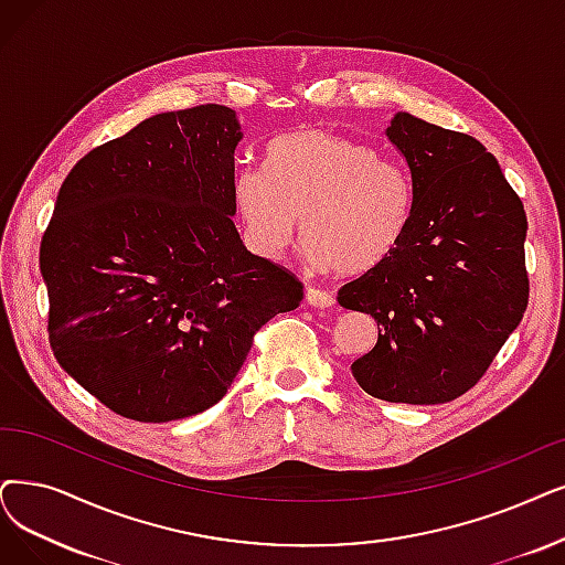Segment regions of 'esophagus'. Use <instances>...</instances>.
Wrapping results in <instances>:
<instances>
[{
	"instance_id": "obj_1",
	"label": "esophagus",
	"mask_w": 565,
	"mask_h": 565,
	"mask_svg": "<svg viewBox=\"0 0 565 565\" xmlns=\"http://www.w3.org/2000/svg\"><path fill=\"white\" fill-rule=\"evenodd\" d=\"M306 301H308V306H312V308H331L335 299H333V295H329V291H324V289L308 287V289H306Z\"/></svg>"
}]
</instances>
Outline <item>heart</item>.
<instances>
[{
	"instance_id": "b5f03b06",
	"label": "heart",
	"mask_w": 565,
	"mask_h": 565,
	"mask_svg": "<svg viewBox=\"0 0 565 565\" xmlns=\"http://www.w3.org/2000/svg\"><path fill=\"white\" fill-rule=\"evenodd\" d=\"M232 199L259 257L280 259L301 234L315 266L361 276L403 245L417 192L411 171L373 146L306 127L268 143L266 171L238 169Z\"/></svg>"
}]
</instances>
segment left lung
<instances>
[{
	"instance_id": "8db88e82",
	"label": "left lung",
	"mask_w": 565,
	"mask_h": 565,
	"mask_svg": "<svg viewBox=\"0 0 565 565\" xmlns=\"http://www.w3.org/2000/svg\"><path fill=\"white\" fill-rule=\"evenodd\" d=\"M387 137L411 167L417 204L398 250L338 289V303L380 329L352 375L382 401L447 403L478 385L524 318L526 213L468 134L396 113Z\"/></svg>"
}]
</instances>
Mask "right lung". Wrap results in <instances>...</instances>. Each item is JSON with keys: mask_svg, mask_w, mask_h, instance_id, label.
Listing matches in <instances>:
<instances>
[{"mask_svg": "<svg viewBox=\"0 0 565 565\" xmlns=\"http://www.w3.org/2000/svg\"><path fill=\"white\" fill-rule=\"evenodd\" d=\"M236 113H160L64 178L41 238L60 366L137 422L209 411L255 333L303 299L299 278L245 250L234 227Z\"/></svg>", "mask_w": 565, "mask_h": 565, "instance_id": "right-lung-1", "label": "right lung"}]
</instances>
